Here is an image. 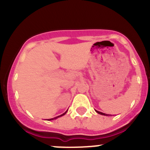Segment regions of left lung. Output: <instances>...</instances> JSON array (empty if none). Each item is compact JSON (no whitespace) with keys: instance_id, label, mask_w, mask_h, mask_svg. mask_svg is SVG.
Segmentation results:
<instances>
[{"instance_id":"8db88e82","label":"left lung","mask_w":150,"mask_h":150,"mask_svg":"<svg viewBox=\"0 0 150 150\" xmlns=\"http://www.w3.org/2000/svg\"><path fill=\"white\" fill-rule=\"evenodd\" d=\"M96 112L97 113H99V114H100V115H107V116H108L109 115H107V114H105V113H103V112H99V111H97V110H96Z\"/></svg>"}]
</instances>
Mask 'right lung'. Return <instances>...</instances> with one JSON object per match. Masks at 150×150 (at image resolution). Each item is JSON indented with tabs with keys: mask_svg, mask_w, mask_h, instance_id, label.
Listing matches in <instances>:
<instances>
[{
	"mask_svg": "<svg viewBox=\"0 0 150 150\" xmlns=\"http://www.w3.org/2000/svg\"><path fill=\"white\" fill-rule=\"evenodd\" d=\"M67 111L65 112H64V113H63V114H62V115H59V116H57V117H54V118H51V119H49V120H54V119H57V117H62V116H63V115H65V114H66V113H67Z\"/></svg>",
	"mask_w": 150,
	"mask_h": 150,
	"instance_id": "obj_1",
	"label": "right lung"
}]
</instances>
